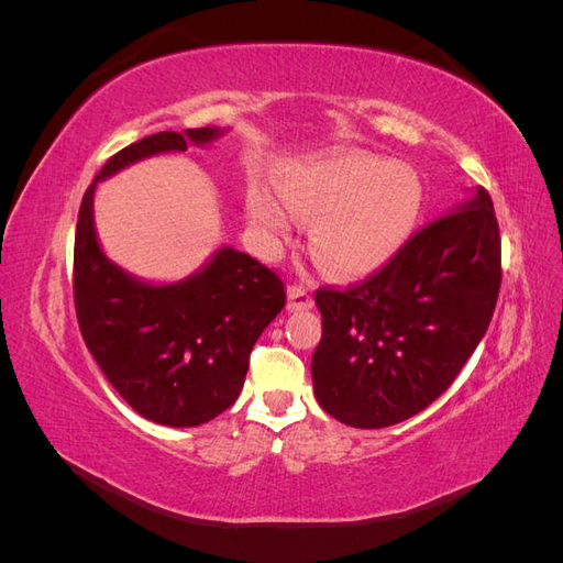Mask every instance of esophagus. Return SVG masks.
<instances>
[{
    "label": "esophagus",
    "instance_id": "esophagus-1",
    "mask_svg": "<svg viewBox=\"0 0 563 563\" xmlns=\"http://www.w3.org/2000/svg\"><path fill=\"white\" fill-rule=\"evenodd\" d=\"M314 308V296L305 286H288V310H310Z\"/></svg>",
    "mask_w": 563,
    "mask_h": 563
}]
</instances>
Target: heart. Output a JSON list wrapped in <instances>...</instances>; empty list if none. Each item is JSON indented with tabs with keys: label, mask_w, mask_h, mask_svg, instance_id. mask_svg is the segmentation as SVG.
<instances>
[{
	"label": "heart",
	"mask_w": 563,
	"mask_h": 563,
	"mask_svg": "<svg viewBox=\"0 0 563 563\" xmlns=\"http://www.w3.org/2000/svg\"><path fill=\"white\" fill-rule=\"evenodd\" d=\"M277 192L296 218L312 220V255L338 277L383 267L411 236L424 201L422 180L411 166L371 155L296 164L277 178ZM284 207L261 185L249 190L251 223L267 236L288 230Z\"/></svg>",
	"instance_id": "1"
}]
</instances>
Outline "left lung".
<instances>
[{
  "mask_svg": "<svg viewBox=\"0 0 563 563\" xmlns=\"http://www.w3.org/2000/svg\"><path fill=\"white\" fill-rule=\"evenodd\" d=\"M500 230L486 187L420 228L347 288L321 286L312 354L319 406L378 430L428 408L484 338L500 294Z\"/></svg>",
  "mask_w": 563,
  "mask_h": 563,
  "instance_id": "obj_1",
  "label": "left lung"
}]
</instances>
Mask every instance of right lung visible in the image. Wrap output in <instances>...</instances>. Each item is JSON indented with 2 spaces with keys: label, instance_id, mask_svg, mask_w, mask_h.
Returning a JSON list of instances; mask_svg holds the SVG:
<instances>
[{
  "label": "right lung",
  "instance_id": "obj_1",
  "mask_svg": "<svg viewBox=\"0 0 563 563\" xmlns=\"http://www.w3.org/2000/svg\"><path fill=\"white\" fill-rule=\"evenodd\" d=\"M218 129L162 131L119 150L84 192L73 294L84 343L112 387L143 418L195 428L230 408L244 387L249 356L284 302L275 269L249 253L220 249L195 277L152 286L110 263L93 230L96 183L157 152L209 143Z\"/></svg>",
  "mask_w": 563,
  "mask_h": 563
}]
</instances>
